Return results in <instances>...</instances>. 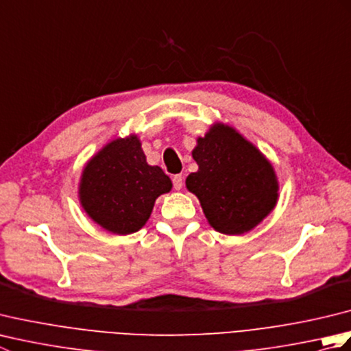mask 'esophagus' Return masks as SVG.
<instances>
[{
	"mask_svg": "<svg viewBox=\"0 0 351 351\" xmlns=\"http://www.w3.org/2000/svg\"><path fill=\"white\" fill-rule=\"evenodd\" d=\"M171 181H173V187L175 190H181L182 185H184V176L182 175H175L171 178Z\"/></svg>",
	"mask_w": 351,
	"mask_h": 351,
	"instance_id": "1",
	"label": "esophagus"
}]
</instances>
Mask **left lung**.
Segmentation results:
<instances>
[{
    "instance_id": "8db88e82",
    "label": "left lung",
    "mask_w": 351,
    "mask_h": 351,
    "mask_svg": "<svg viewBox=\"0 0 351 351\" xmlns=\"http://www.w3.org/2000/svg\"><path fill=\"white\" fill-rule=\"evenodd\" d=\"M191 154L199 169L185 185L217 232H249L274 210L279 182L271 162L232 126L214 123Z\"/></svg>"
}]
</instances>
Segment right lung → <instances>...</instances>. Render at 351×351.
Returning <instances> with one entry per match:
<instances>
[{
  "instance_id": "1",
  "label": "right lung",
  "mask_w": 351,
  "mask_h": 351,
  "mask_svg": "<svg viewBox=\"0 0 351 351\" xmlns=\"http://www.w3.org/2000/svg\"><path fill=\"white\" fill-rule=\"evenodd\" d=\"M171 190L170 178L149 166L137 136L116 138L86 164L80 204L95 223L111 234L137 232L151 217L158 196Z\"/></svg>"
}]
</instances>
